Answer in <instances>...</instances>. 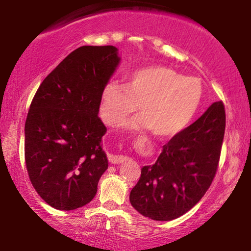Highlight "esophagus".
Instances as JSON below:
<instances>
[{
    "label": "esophagus",
    "mask_w": 251,
    "mask_h": 251,
    "mask_svg": "<svg viewBox=\"0 0 251 251\" xmlns=\"http://www.w3.org/2000/svg\"><path fill=\"white\" fill-rule=\"evenodd\" d=\"M108 160L112 164H119V163L126 162V161L128 160V157L123 156V155H109Z\"/></svg>",
    "instance_id": "esophagus-1"
}]
</instances>
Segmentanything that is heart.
Listing matches in <instances>:
<instances>
[{
    "mask_svg": "<svg viewBox=\"0 0 251 251\" xmlns=\"http://www.w3.org/2000/svg\"><path fill=\"white\" fill-rule=\"evenodd\" d=\"M203 96L200 78L184 76L168 66H149L126 76V88L118 82L106 85L101 115L116 126L140 106L143 118L129 122L131 129H152L154 135L170 138L183 131L197 114Z\"/></svg>",
    "mask_w": 251,
    "mask_h": 251,
    "instance_id": "b5f03b06",
    "label": "heart"
}]
</instances>
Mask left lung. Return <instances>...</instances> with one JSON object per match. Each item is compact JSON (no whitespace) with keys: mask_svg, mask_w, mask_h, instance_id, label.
Returning a JSON list of instances; mask_svg holds the SVG:
<instances>
[{"mask_svg":"<svg viewBox=\"0 0 251 251\" xmlns=\"http://www.w3.org/2000/svg\"><path fill=\"white\" fill-rule=\"evenodd\" d=\"M225 107L216 101L163 146L153 166L142 168L130 202L154 221L180 217L201 200L217 173L225 132Z\"/></svg>","mask_w":251,"mask_h":251,"instance_id":"obj_1","label":"left lung"}]
</instances>
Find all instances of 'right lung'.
I'll return each mask as SVG.
<instances>
[{
    "instance_id": "right-lung-1",
    "label": "right lung",
    "mask_w": 251,
    "mask_h": 251,
    "mask_svg": "<svg viewBox=\"0 0 251 251\" xmlns=\"http://www.w3.org/2000/svg\"><path fill=\"white\" fill-rule=\"evenodd\" d=\"M120 63L113 46L71 52L37 89L25 123L30 183L48 204L74 210L89 203L108 167L101 149L106 126L101 96Z\"/></svg>"
}]
</instances>
